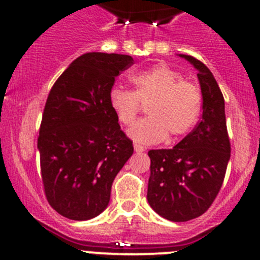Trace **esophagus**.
I'll use <instances>...</instances> for the list:
<instances>
[{
  "label": "esophagus",
  "mask_w": 260,
  "mask_h": 260,
  "mask_svg": "<svg viewBox=\"0 0 260 260\" xmlns=\"http://www.w3.org/2000/svg\"><path fill=\"white\" fill-rule=\"evenodd\" d=\"M133 147H135V151L136 152H143V151H145V147H143V146H141V145H137V143H136V145L135 146H133Z\"/></svg>",
  "instance_id": "1"
}]
</instances>
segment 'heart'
I'll use <instances>...</instances> for the list:
<instances>
[{"label": "heart", "mask_w": 260, "mask_h": 260, "mask_svg": "<svg viewBox=\"0 0 260 260\" xmlns=\"http://www.w3.org/2000/svg\"><path fill=\"white\" fill-rule=\"evenodd\" d=\"M135 91L113 86L108 103L118 122L129 125L137 117L140 103H146L148 117L138 120L128 136L141 145H156L170 135H186L198 123L203 111V96L196 85L182 81L177 72L166 65H156L129 78Z\"/></svg>", "instance_id": "b5f03b06"}]
</instances>
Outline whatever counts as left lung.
I'll return each instance as SVG.
<instances>
[{
  "label": "left lung",
  "instance_id": "1",
  "mask_svg": "<svg viewBox=\"0 0 260 260\" xmlns=\"http://www.w3.org/2000/svg\"><path fill=\"white\" fill-rule=\"evenodd\" d=\"M196 70L203 94V115L193 131L171 149H151L147 200L159 216L188 221L208 210L219 193L230 159L225 102L205 64L179 54Z\"/></svg>",
  "mask_w": 260,
  "mask_h": 260
}]
</instances>
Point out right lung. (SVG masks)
I'll list each match as a JSON object with an SVG mask.
<instances>
[{
    "label": "right lung",
    "instance_id": "1",
    "mask_svg": "<svg viewBox=\"0 0 260 260\" xmlns=\"http://www.w3.org/2000/svg\"><path fill=\"white\" fill-rule=\"evenodd\" d=\"M129 55L86 52L50 90L38 140L45 195L55 211L89 220L107 209L112 183L133 153L108 103Z\"/></svg>",
    "mask_w": 260,
    "mask_h": 260
}]
</instances>
